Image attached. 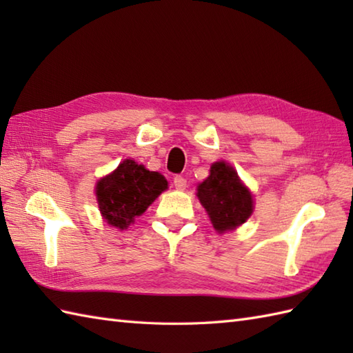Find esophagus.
I'll list each match as a JSON object with an SVG mask.
<instances>
[{
  "label": "esophagus",
  "mask_w": 353,
  "mask_h": 353,
  "mask_svg": "<svg viewBox=\"0 0 353 353\" xmlns=\"http://www.w3.org/2000/svg\"><path fill=\"white\" fill-rule=\"evenodd\" d=\"M172 183H174L176 190H185L186 188V179L183 176H174V179H172Z\"/></svg>",
  "instance_id": "1"
}]
</instances>
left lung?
<instances>
[{
  "label": "left lung",
  "mask_w": 353,
  "mask_h": 353,
  "mask_svg": "<svg viewBox=\"0 0 353 353\" xmlns=\"http://www.w3.org/2000/svg\"><path fill=\"white\" fill-rule=\"evenodd\" d=\"M197 197L220 234L245 223L253 212L252 194L226 162L212 165L211 174L199 185Z\"/></svg>",
  "instance_id": "obj_1"
}]
</instances>
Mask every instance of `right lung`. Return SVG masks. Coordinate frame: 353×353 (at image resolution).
I'll return each mask as SVG.
<instances>
[{
	"instance_id": "1",
	"label": "right lung",
	"mask_w": 353,
	"mask_h": 353,
	"mask_svg": "<svg viewBox=\"0 0 353 353\" xmlns=\"http://www.w3.org/2000/svg\"><path fill=\"white\" fill-rule=\"evenodd\" d=\"M168 182L156 171H148L132 159L97 183L100 211L110 226L125 229L137 215L145 212Z\"/></svg>"
}]
</instances>
